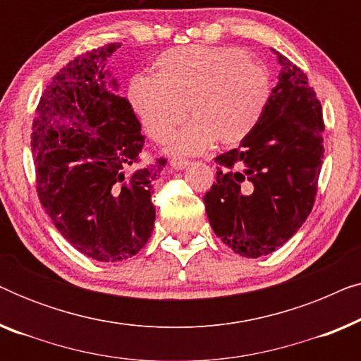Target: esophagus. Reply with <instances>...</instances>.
<instances>
[{
    "instance_id": "obj_1",
    "label": "esophagus",
    "mask_w": 361,
    "mask_h": 361,
    "mask_svg": "<svg viewBox=\"0 0 361 361\" xmlns=\"http://www.w3.org/2000/svg\"><path fill=\"white\" fill-rule=\"evenodd\" d=\"M190 162L187 161V159H172L171 161V166L174 167V169H177V171H180V169H185L187 166H189Z\"/></svg>"
}]
</instances>
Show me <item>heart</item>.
<instances>
[{"label":"heart","mask_w":361,"mask_h":361,"mask_svg":"<svg viewBox=\"0 0 361 361\" xmlns=\"http://www.w3.org/2000/svg\"><path fill=\"white\" fill-rule=\"evenodd\" d=\"M273 93L268 68L233 46H190L164 52L156 75L136 73L128 100L156 142L169 141L177 156L199 154L214 145L235 146L255 130ZM188 110H185V105Z\"/></svg>","instance_id":"1"}]
</instances>
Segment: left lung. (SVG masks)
<instances>
[{"label": "left lung", "mask_w": 361, "mask_h": 361, "mask_svg": "<svg viewBox=\"0 0 361 361\" xmlns=\"http://www.w3.org/2000/svg\"><path fill=\"white\" fill-rule=\"evenodd\" d=\"M263 118L238 149L216 157L204 197L212 230L246 258L281 248L312 210L324 159L322 106L307 75L288 57Z\"/></svg>", "instance_id": "1"}]
</instances>
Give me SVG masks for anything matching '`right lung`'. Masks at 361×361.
I'll return each mask as SVG.
<instances>
[{"label": "right lung", "mask_w": 361, "mask_h": 361, "mask_svg": "<svg viewBox=\"0 0 361 361\" xmlns=\"http://www.w3.org/2000/svg\"><path fill=\"white\" fill-rule=\"evenodd\" d=\"M121 44L68 62L44 90L32 123L39 200L73 248L103 263L135 256L151 238L152 180L166 159L128 172L145 146L130 102L106 68Z\"/></svg>", "instance_id": "obj_1"}]
</instances>
